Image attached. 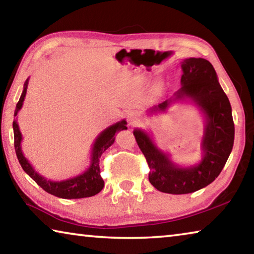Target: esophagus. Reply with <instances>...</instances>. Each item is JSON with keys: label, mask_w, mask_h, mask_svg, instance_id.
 I'll use <instances>...</instances> for the list:
<instances>
[{"label": "esophagus", "mask_w": 254, "mask_h": 254, "mask_svg": "<svg viewBox=\"0 0 254 254\" xmlns=\"http://www.w3.org/2000/svg\"><path fill=\"white\" fill-rule=\"evenodd\" d=\"M137 122H139V119H137L136 115H134V114H128V117H127V123H128V126L134 127L135 124H137Z\"/></svg>", "instance_id": "34e87169"}]
</instances>
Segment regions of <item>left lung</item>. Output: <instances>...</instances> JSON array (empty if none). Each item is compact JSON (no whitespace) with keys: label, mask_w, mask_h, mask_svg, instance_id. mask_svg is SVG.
<instances>
[{"label":"left lung","mask_w":254,"mask_h":254,"mask_svg":"<svg viewBox=\"0 0 254 254\" xmlns=\"http://www.w3.org/2000/svg\"><path fill=\"white\" fill-rule=\"evenodd\" d=\"M182 88L149 112H165L171 103L184 98L196 103L206 119L201 161L186 168L179 167L156 147L147 132L133 131L150 168L149 182L158 190L175 195L194 192L213 183L224 168L234 143L232 107L212 64L203 58H188L182 63Z\"/></svg>","instance_id":"obj_1"}]
</instances>
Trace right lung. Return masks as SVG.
<instances>
[{"instance_id":"obj_1","label":"right lung","mask_w":254,"mask_h":254,"mask_svg":"<svg viewBox=\"0 0 254 254\" xmlns=\"http://www.w3.org/2000/svg\"><path fill=\"white\" fill-rule=\"evenodd\" d=\"M29 79L25 80L23 92L21 94V97L16 104L14 117L18 115V112L21 110L23 105V101L27 94V87H28ZM127 122L121 121L113 124L110 127L105 128L100 135L97 136L93 145L92 150V158H91V166L89 168L81 175L76 176L74 178L63 180V182H53V180H48L41 175L37 173L36 170L32 168L29 161L23 156L22 150H21V140H22V135H21L20 128L18 126V122L13 121V132H14V149L16 157L20 162L21 167L27 173L30 177H31L34 182H36L39 186L46 190L49 194L57 196L59 198H66V199H76V198H85V197H91L100 192L103 187H104V180L101 177V168H100V158L102 153L105 151L107 148H110L112 144L114 143L115 140V133L127 130L126 127Z\"/></svg>"}]
</instances>
